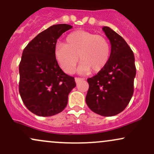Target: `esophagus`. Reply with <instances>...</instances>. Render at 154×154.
<instances>
[{"label":"esophagus","mask_w":154,"mask_h":154,"mask_svg":"<svg viewBox=\"0 0 154 154\" xmlns=\"http://www.w3.org/2000/svg\"><path fill=\"white\" fill-rule=\"evenodd\" d=\"M75 79L76 83H78L79 82H81V81L84 80V79H83V78H79V77H75Z\"/></svg>","instance_id":"34e87169"}]
</instances>
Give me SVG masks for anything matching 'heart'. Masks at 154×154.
I'll use <instances>...</instances> for the list:
<instances>
[{
	"instance_id": "1",
	"label": "heart",
	"mask_w": 154,
	"mask_h": 154,
	"mask_svg": "<svg viewBox=\"0 0 154 154\" xmlns=\"http://www.w3.org/2000/svg\"><path fill=\"white\" fill-rule=\"evenodd\" d=\"M111 46L109 41L100 35L78 30L67 35L65 44L58 43L55 47L54 57L64 72L72 74L77 63L82 62L79 72L87 73L103 70L110 60Z\"/></svg>"
}]
</instances>
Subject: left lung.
<instances>
[{
  "label": "left lung",
  "instance_id": "obj_1",
  "mask_svg": "<svg viewBox=\"0 0 154 154\" xmlns=\"http://www.w3.org/2000/svg\"><path fill=\"white\" fill-rule=\"evenodd\" d=\"M103 31L110 40L111 55L105 68L88 79L86 103L102 116H113L126 107L133 94L136 69L133 51L123 37L110 27Z\"/></svg>",
  "mask_w": 154,
  "mask_h": 154
}]
</instances>
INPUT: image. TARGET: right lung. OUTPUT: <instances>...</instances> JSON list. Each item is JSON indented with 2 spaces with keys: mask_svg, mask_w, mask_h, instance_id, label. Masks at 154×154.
<instances>
[{
  "mask_svg": "<svg viewBox=\"0 0 154 154\" xmlns=\"http://www.w3.org/2000/svg\"><path fill=\"white\" fill-rule=\"evenodd\" d=\"M72 26L56 24L28 44L19 64V93L25 106L38 116L49 117L65 108L76 83L59 67L54 57L57 39Z\"/></svg>",
  "mask_w": 154,
  "mask_h": 154,
  "instance_id": "obj_1",
  "label": "right lung"
}]
</instances>
